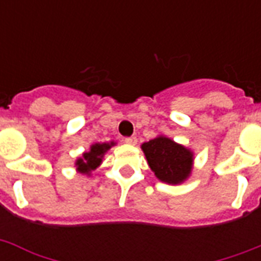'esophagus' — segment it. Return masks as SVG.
I'll return each mask as SVG.
<instances>
[{
    "label": "esophagus",
    "mask_w": 261,
    "mask_h": 261,
    "mask_svg": "<svg viewBox=\"0 0 261 261\" xmlns=\"http://www.w3.org/2000/svg\"><path fill=\"white\" fill-rule=\"evenodd\" d=\"M124 142L128 143V145H137L138 139H137V137H128V138L124 139Z\"/></svg>",
    "instance_id": "34e87169"
}]
</instances>
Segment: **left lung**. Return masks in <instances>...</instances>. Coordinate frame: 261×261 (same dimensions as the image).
<instances>
[{
	"instance_id": "obj_1",
	"label": "left lung",
	"mask_w": 261,
	"mask_h": 261,
	"mask_svg": "<svg viewBox=\"0 0 261 261\" xmlns=\"http://www.w3.org/2000/svg\"><path fill=\"white\" fill-rule=\"evenodd\" d=\"M147 164L160 181L181 184L194 168V151L165 135H159L141 145Z\"/></svg>"
}]
</instances>
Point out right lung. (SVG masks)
Segmentation results:
<instances>
[{
  "mask_svg": "<svg viewBox=\"0 0 261 261\" xmlns=\"http://www.w3.org/2000/svg\"><path fill=\"white\" fill-rule=\"evenodd\" d=\"M116 142L111 141V142H104V143H93L90 145L89 150L84 151L83 155L75 160L74 167L79 173L87 174L90 176L92 172L96 171L102 163V159L111 147L115 146Z\"/></svg>",
  "mask_w": 261,
  "mask_h": 261,
  "instance_id": "obj_1",
  "label": "right lung"
}]
</instances>
